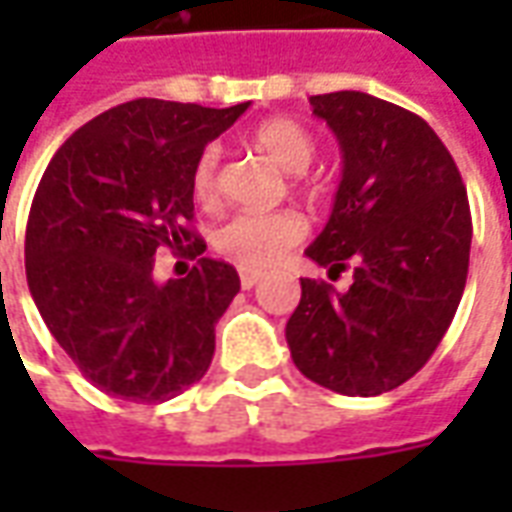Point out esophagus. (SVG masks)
I'll return each mask as SVG.
<instances>
[{
  "label": "esophagus",
  "instance_id": "34e87169",
  "mask_svg": "<svg viewBox=\"0 0 512 512\" xmlns=\"http://www.w3.org/2000/svg\"><path fill=\"white\" fill-rule=\"evenodd\" d=\"M260 279H263V271H249V268H244V271H241V288H255Z\"/></svg>",
  "mask_w": 512,
  "mask_h": 512
}]
</instances>
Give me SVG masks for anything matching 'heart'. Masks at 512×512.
<instances>
[{
	"mask_svg": "<svg viewBox=\"0 0 512 512\" xmlns=\"http://www.w3.org/2000/svg\"><path fill=\"white\" fill-rule=\"evenodd\" d=\"M249 145L274 161L282 172L299 175L315 158V136L290 117H271L249 134ZM222 153L219 147H205L191 169L194 197L205 205H216L222 194ZM307 235V219L296 211L274 213H238L213 233V246L230 263L249 271L268 268L279 257L301 244Z\"/></svg>",
	"mask_w": 512,
	"mask_h": 512,
	"instance_id": "1",
	"label": "heart"
}]
</instances>
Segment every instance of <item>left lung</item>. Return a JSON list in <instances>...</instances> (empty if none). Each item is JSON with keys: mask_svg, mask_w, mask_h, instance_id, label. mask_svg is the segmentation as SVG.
<instances>
[{"mask_svg": "<svg viewBox=\"0 0 512 512\" xmlns=\"http://www.w3.org/2000/svg\"><path fill=\"white\" fill-rule=\"evenodd\" d=\"M310 104L340 142L343 178L304 255L329 274L351 266L354 282L337 293L301 279L285 337L310 381L373 397L406 384L450 329L469 274L472 213L450 150L422 117L356 90Z\"/></svg>", "mask_w": 512, "mask_h": 512, "instance_id": "obj_1", "label": "left lung"}]
</instances>
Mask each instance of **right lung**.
Masks as SVG:
<instances>
[{
  "instance_id": "1",
  "label": "right lung",
  "mask_w": 512,
  "mask_h": 512,
  "mask_svg": "<svg viewBox=\"0 0 512 512\" xmlns=\"http://www.w3.org/2000/svg\"><path fill=\"white\" fill-rule=\"evenodd\" d=\"M249 109L136 98L82 126L54 153L27 222V282L54 340L106 395L164 403L211 365L216 323L241 279L200 257L156 282L158 246L205 252L191 230V169Z\"/></svg>"
}]
</instances>
